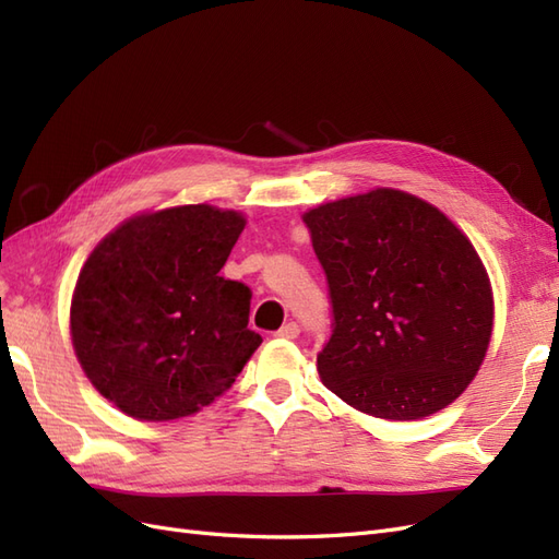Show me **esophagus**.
I'll return each mask as SVG.
<instances>
[{
	"label": "esophagus",
	"instance_id": "34e87169",
	"mask_svg": "<svg viewBox=\"0 0 559 559\" xmlns=\"http://www.w3.org/2000/svg\"><path fill=\"white\" fill-rule=\"evenodd\" d=\"M298 333H300L298 321H286V324L275 335H280V337H298Z\"/></svg>",
	"mask_w": 559,
	"mask_h": 559
}]
</instances>
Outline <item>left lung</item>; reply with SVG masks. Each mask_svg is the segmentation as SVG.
<instances>
[{
	"label": "left lung",
	"mask_w": 559,
	"mask_h": 559,
	"mask_svg": "<svg viewBox=\"0 0 559 559\" xmlns=\"http://www.w3.org/2000/svg\"><path fill=\"white\" fill-rule=\"evenodd\" d=\"M302 222L331 298L321 382L382 419L450 405L492 337V289L466 235L429 202L394 189L326 202Z\"/></svg>",
	"instance_id": "1"
}]
</instances>
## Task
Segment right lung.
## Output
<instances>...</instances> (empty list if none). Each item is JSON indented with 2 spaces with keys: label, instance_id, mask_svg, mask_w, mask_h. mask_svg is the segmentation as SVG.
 <instances>
[{
  "label": "right lung",
  "instance_id": "right-lung-1",
  "mask_svg": "<svg viewBox=\"0 0 559 559\" xmlns=\"http://www.w3.org/2000/svg\"><path fill=\"white\" fill-rule=\"evenodd\" d=\"M245 228L238 212L183 205L134 216L95 247L72 298V343L99 394L126 415L198 413L235 382L263 337L251 289L218 270Z\"/></svg>",
  "mask_w": 559,
  "mask_h": 559
}]
</instances>
